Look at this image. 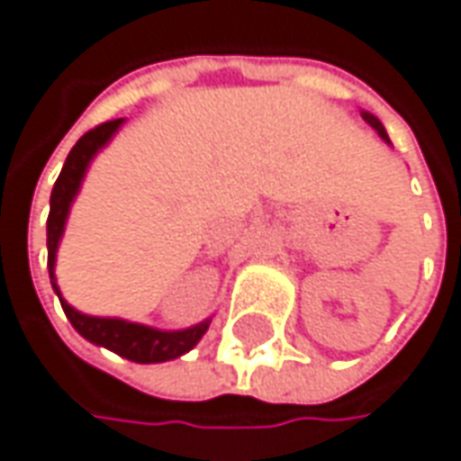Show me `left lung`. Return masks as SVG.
Returning <instances> with one entry per match:
<instances>
[{"label": "left lung", "mask_w": 461, "mask_h": 461, "mask_svg": "<svg viewBox=\"0 0 461 461\" xmlns=\"http://www.w3.org/2000/svg\"><path fill=\"white\" fill-rule=\"evenodd\" d=\"M363 119H366V122H368L371 127L376 129V131H379L381 140H386V142H389V137H386V131H384V127H381V122L376 119V116H371V113H363Z\"/></svg>", "instance_id": "8db88e82"}]
</instances>
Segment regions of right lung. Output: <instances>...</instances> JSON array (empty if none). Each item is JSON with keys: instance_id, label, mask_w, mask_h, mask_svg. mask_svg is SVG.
Segmentation results:
<instances>
[{"instance_id": "right-lung-1", "label": "right lung", "mask_w": 461, "mask_h": 461, "mask_svg": "<svg viewBox=\"0 0 461 461\" xmlns=\"http://www.w3.org/2000/svg\"><path fill=\"white\" fill-rule=\"evenodd\" d=\"M124 119H113V122H104L98 127H93L90 131H85L77 145L67 155V163L59 173L54 192H51V212H49V275H51V285L57 290L54 283V259H57V246L61 233H64V220L69 212V204L80 189L82 176L85 168L90 163V158L104 148L105 142L111 140V134L122 127ZM59 293V290H57ZM61 309L67 313V319L72 321V327L90 342L104 345L108 350L119 353L127 360L134 363H163V360H173V357L184 356L186 350H192L199 337L207 332L210 321H202L192 330L184 332H160V330H150L142 324H129L122 319H98V316H85L80 311H75L69 303L61 301Z\"/></svg>"}]
</instances>
